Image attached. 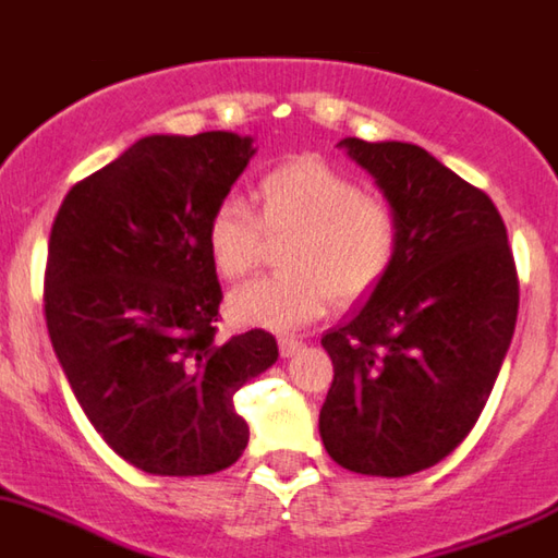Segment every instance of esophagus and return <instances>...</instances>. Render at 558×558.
I'll list each match as a JSON object with an SVG mask.
<instances>
[{"instance_id":"1","label":"esophagus","mask_w":558,"mask_h":558,"mask_svg":"<svg viewBox=\"0 0 558 558\" xmlns=\"http://www.w3.org/2000/svg\"><path fill=\"white\" fill-rule=\"evenodd\" d=\"M301 348H304V342H299V339H279V353H282V359H290Z\"/></svg>"}]
</instances>
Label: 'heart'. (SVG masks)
Listing matches in <instances>:
<instances>
[{
  "label": "heart",
  "mask_w": 558,
  "mask_h": 558,
  "mask_svg": "<svg viewBox=\"0 0 558 558\" xmlns=\"http://www.w3.org/2000/svg\"><path fill=\"white\" fill-rule=\"evenodd\" d=\"M257 199L259 219L241 196L227 194L205 227L210 263L225 279L252 274L268 241H290L282 254L288 276L257 279L230 295L238 326L299 331L326 315L331 295L359 301L389 276L400 248L395 210L331 163L295 158L276 167L259 180Z\"/></svg>",
  "instance_id": "b5f03b06"
}]
</instances>
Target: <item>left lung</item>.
<instances>
[{"mask_svg":"<svg viewBox=\"0 0 558 558\" xmlns=\"http://www.w3.org/2000/svg\"><path fill=\"white\" fill-rule=\"evenodd\" d=\"M400 227L389 276L320 344L333 384L320 438L355 474L408 476L480 418L518 320V276L490 196L408 142H339Z\"/></svg>","mask_w":558,"mask_h":558,"instance_id":"left-lung-1","label":"left lung"}]
</instances>
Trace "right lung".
<instances>
[{
  "label": "right lung",
  "mask_w": 558,
  "mask_h": 558,
  "mask_svg": "<svg viewBox=\"0 0 558 558\" xmlns=\"http://www.w3.org/2000/svg\"><path fill=\"white\" fill-rule=\"evenodd\" d=\"M252 136L153 134L62 199L46 259L57 362L106 444L156 476L230 469L248 444L235 391L276 364L268 331L219 342L205 227Z\"/></svg>",
  "instance_id": "obj_1"
}]
</instances>
